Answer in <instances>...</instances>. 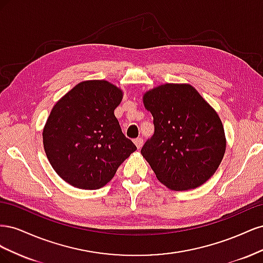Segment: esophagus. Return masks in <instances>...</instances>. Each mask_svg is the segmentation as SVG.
Returning <instances> with one entry per match:
<instances>
[{
	"label": "esophagus",
	"mask_w": 263,
	"mask_h": 263,
	"mask_svg": "<svg viewBox=\"0 0 263 263\" xmlns=\"http://www.w3.org/2000/svg\"><path fill=\"white\" fill-rule=\"evenodd\" d=\"M135 145L137 146V148H141L142 147V144H144V139H142V137H138L134 140Z\"/></svg>",
	"instance_id": "1"
}]
</instances>
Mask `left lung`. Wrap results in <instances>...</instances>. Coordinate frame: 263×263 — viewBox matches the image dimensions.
<instances>
[{"mask_svg": "<svg viewBox=\"0 0 263 263\" xmlns=\"http://www.w3.org/2000/svg\"><path fill=\"white\" fill-rule=\"evenodd\" d=\"M155 133L141 148L156 177L171 190L195 189L208 181L226 149L217 113L192 85L164 84L144 95Z\"/></svg>", "mask_w": 263, "mask_h": 263, "instance_id": "1", "label": "left lung"}]
</instances>
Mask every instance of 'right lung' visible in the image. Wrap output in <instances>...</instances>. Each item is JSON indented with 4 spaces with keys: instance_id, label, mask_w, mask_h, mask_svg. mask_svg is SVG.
<instances>
[{
    "instance_id": "add662e5",
    "label": "right lung",
    "mask_w": 263,
    "mask_h": 263,
    "mask_svg": "<svg viewBox=\"0 0 263 263\" xmlns=\"http://www.w3.org/2000/svg\"><path fill=\"white\" fill-rule=\"evenodd\" d=\"M122 91L103 80L77 84L53 106L43 138L47 158L69 184L98 190L137 149L114 115Z\"/></svg>"
}]
</instances>
